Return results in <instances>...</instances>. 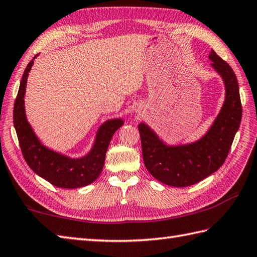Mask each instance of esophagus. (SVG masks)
Returning a JSON list of instances; mask_svg holds the SVG:
<instances>
[{"mask_svg": "<svg viewBox=\"0 0 257 257\" xmlns=\"http://www.w3.org/2000/svg\"><path fill=\"white\" fill-rule=\"evenodd\" d=\"M138 112H139V113H140V111H138Z\"/></svg>", "mask_w": 257, "mask_h": 257, "instance_id": "34e87169", "label": "esophagus"}]
</instances>
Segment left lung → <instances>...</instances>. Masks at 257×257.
Returning <instances> with one entry per match:
<instances>
[{
	"label": "left lung",
	"mask_w": 257,
	"mask_h": 257,
	"mask_svg": "<svg viewBox=\"0 0 257 257\" xmlns=\"http://www.w3.org/2000/svg\"><path fill=\"white\" fill-rule=\"evenodd\" d=\"M209 58L225 84V101L203 138L187 146L168 147L146 125H138L144 162L152 176L171 187H188L215 172L224 163L242 119L236 76L225 61L211 51Z\"/></svg>",
	"instance_id": "obj_1"
}]
</instances>
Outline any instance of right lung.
<instances>
[{
	"label": "right lung",
	"instance_id": "add662e5",
	"mask_svg": "<svg viewBox=\"0 0 257 257\" xmlns=\"http://www.w3.org/2000/svg\"><path fill=\"white\" fill-rule=\"evenodd\" d=\"M32 65L33 59L24 70L13 109V122L22 155L33 171L55 187L75 189L92 183L102 170L113 134L121 127L123 121L121 119H112L103 123L98 130L91 151L80 159H70L45 148L33 133L24 110L25 87Z\"/></svg>",
	"mask_w": 257,
	"mask_h": 257
}]
</instances>
